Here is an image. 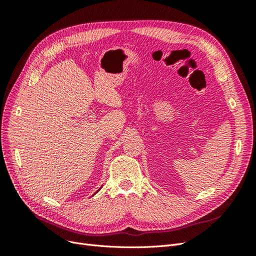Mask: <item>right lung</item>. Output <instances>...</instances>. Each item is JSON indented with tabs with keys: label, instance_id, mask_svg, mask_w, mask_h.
Segmentation results:
<instances>
[{
	"label": "right lung",
	"instance_id": "obj_1",
	"mask_svg": "<svg viewBox=\"0 0 256 256\" xmlns=\"http://www.w3.org/2000/svg\"><path fill=\"white\" fill-rule=\"evenodd\" d=\"M97 192H98V191H97Z\"/></svg>",
	"mask_w": 256,
	"mask_h": 256
}]
</instances>
